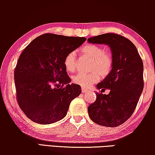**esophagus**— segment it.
<instances>
[{
	"mask_svg": "<svg viewBox=\"0 0 155 155\" xmlns=\"http://www.w3.org/2000/svg\"><path fill=\"white\" fill-rule=\"evenodd\" d=\"M88 90L87 89H86V88H84V87H82V93H84V92H88Z\"/></svg>",
	"mask_w": 155,
	"mask_h": 155,
	"instance_id": "obj_1",
	"label": "esophagus"
}]
</instances>
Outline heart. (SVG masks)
Wrapping results in <instances>:
<instances>
[{
  "instance_id": "heart-1",
  "label": "heart",
  "mask_w": 155,
  "mask_h": 155,
  "mask_svg": "<svg viewBox=\"0 0 155 155\" xmlns=\"http://www.w3.org/2000/svg\"><path fill=\"white\" fill-rule=\"evenodd\" d=\"M80 54L91 59L89 65L90 73H79L73 76V80L75 84L88 87L97 83L100 80V75L104 78L111 71L113 58L111 54L105 51L100 46L89 44L80 49ZM65 69L69 72H74L77 68V58L74 51L68 53L64 59Z\"/></svg>"
}]
</instances>
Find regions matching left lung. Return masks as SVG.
<instances>
[{
    "mask_svg": "<svg viewBox=\"0 0 155 155\" xmlns=\"http://www.w3.org/2000/svg\"><path fill=\"white\" fill-rule=\"evenodd\" d=\"M92 44H107L113 58L111 71L97 84V99L88 107L92 121L107 127H116L126 121L137 107L144 87L143 63L131 41L120 35L107 33L89 38ZM109 88V95L102 94Z\"/></svg>",
    "mask_w": 155,
    "mask_h": 155,
    "instance_id": "left-lung-1",
    "label": "left lung"
}]
</instances>
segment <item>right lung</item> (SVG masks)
I'll return each mask as SVG.
<instances>
[{
	"mask_svg": "<svg viewBox=\"0 0 155 155\" xmlns=\"http://www.w3.org/2000/svg\"><path fill=\"white\" fill-rule=\"evenodd\" d=\"M86 39L46 33L22 52L14 71L16 98L32 121L51 124L61 120L71 101L80 94V86L70 84L64 59Z\"/></svg>",
	"mask_w": 155,
	"mask_h": 155,
	"instance_id": "obj_1",
	"label": "right lung"
}]
</instances>
